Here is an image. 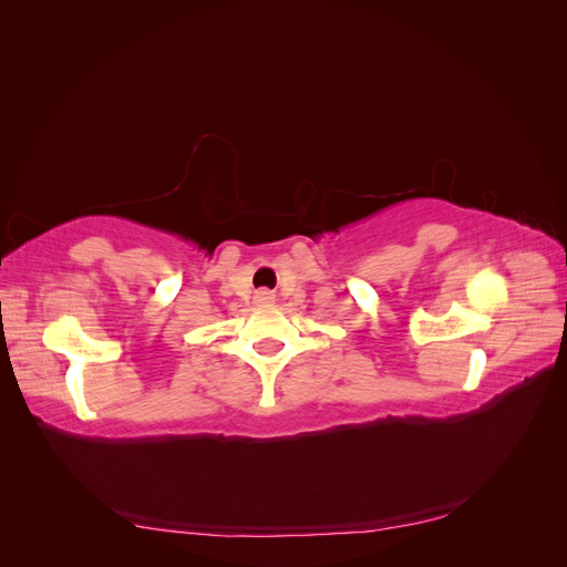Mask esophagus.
Instances as JSON below:
<instances>
[{
    "instance_id": "obj_1",
    "label": "esophagus",
    "mask_w": 567,
    "mask_h": 567,
    "mask_svg": "<svg viewBox=\"0 0 567 567\" xmlns=\"http://www.w3.org/2000/svg\"><path fill=\"white\" fill-rule=\"evenodd\" d=\"M252 300H255V305L267 307V305H274V300H277V298H274V293H269V290H257Z\"/></svg>"
}]
</instances>
